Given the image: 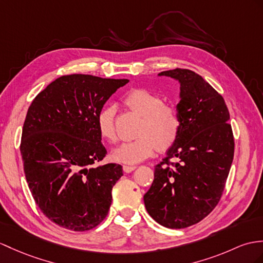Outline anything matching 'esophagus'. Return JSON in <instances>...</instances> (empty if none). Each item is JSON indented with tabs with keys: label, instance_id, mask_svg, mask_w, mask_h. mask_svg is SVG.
I'll return each instance as SVG.
<instances>
[{
	"label": "esophagus",
	"instance_id": "1",
	"mask_svg": "<svg viewBox=\"0 0 263 263\" xmlns=\"http://www.w3.org/2000/svg\"><path fill=\"white\" fill-rule=\"evenodd\" d=\"M124 172H126V173H130V172H133L134 170L136 168V166H129V165H124Z\"/></svg>",
	"mask_w": 263,
	"mask_h": 263
}]
</instances>
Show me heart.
Returning <instances> with one entry per match:
<instances>
[{
    "label": "heart",
    "instance_id": "heart-1",
    "mask_svg": "<svg viewBox=\"0 0 263 263\" xmlns=\"http://www.w3.org/2000/svg\"><path fill=\"white\" fill-rule=\"evenodd\" d=\"M163 98L147 89H133L126 95L124 104L142 118L137 139L126 142L111 152L114 161L124 164H137L157 151H166L175 143L181 130V117L172 105L163 104ZM100 136L107 142L117 139L115 126V109L108 107L97 117Z\"/></svg>",
    "mask_w": 263,
    "mask_h": 263
}]
</instances>
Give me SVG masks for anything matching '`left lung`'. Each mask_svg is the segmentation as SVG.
Masks as SVG:
<instances>
[{
    "mask_svg": "<svg viewBox=\"0 0 263 263\" xmlns=\"http://www.w3.org/2000/svg\"><path fill=\"white\" fill-rule=\"evenodd\" d=\"M180 83L178 137L155 166L144 195L147 212L170 229H184L208 216L219 203L234 155L230 114L222 96L187 69L158 73ZM175 158V163L169 158Z\"/></svg>",
    "mask_w": 263,
    "mask_h": 263,
    "instance_id": "8db88e82",
    "label": "left lung"
}]
</instances>
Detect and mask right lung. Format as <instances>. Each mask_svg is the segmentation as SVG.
I'll use <instances>...</instances> for the list:
<instances>
[{
    "label": "right lung",
    "mask_w": 263,
    "mask_h": 263,
    "mask_svg": "<svg viewBox=\"0 0 263 263\" xmlns=\"http://www.w3.org/2000/svg\"><path fill=\"white\" fill-rule=\"evenodd\" d=\"M128 81L62 76L29 107L20 147L25 178L36 205L58 226L88 231L108 214L123 167L97 165L107 154L97 117Z\"/></svg>",
    "instance_id": "add662e5"
}]
</instances>
